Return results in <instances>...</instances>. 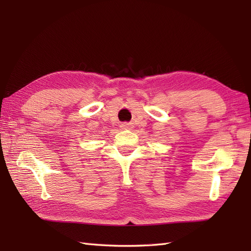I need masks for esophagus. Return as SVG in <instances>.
Wrapping results in <instances>:
<instances>
[{"label":"esophagus","instance_id":"obj_1","mask_svg":"<svg viewBox=\"0 0 251 251\" xmlns=\"http://www.w3.org/2000/svg\"><path fill=\"white\" fill-rule=\"evenodd\" d=\"M121 126H122V128H125V129H128L129 127H130V125L128 124V123H123Z\"/></svg>","mask_w":251,"mask_h":251}]
</instances>
